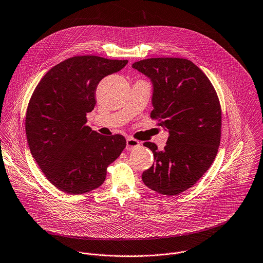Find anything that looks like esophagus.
<instances>
[{"label": "esophagus", "mask_w": 263, "mask_h": 263, "mask_svg": "<svg viewBox=\"0 0 263 263\" xmlns=\"http://www.w3.org/2000/svg\"><path fill=\"white\" fill-rule=\"evenodd\" d=\"M139 145H140L139 141L134 139V138H131V137H129L126 141V149L127 151H132V149H134L135 147H137Z\"/></svg>", "instance_id": "1"}]
</instances>
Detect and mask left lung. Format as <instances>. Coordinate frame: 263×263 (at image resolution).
<instances>
[{"mask_svg":"<svg viewBox=\"0 0 263 263\" xmlns=\"http://www.w3.org/2000/svg\"><path fill=\"white\" fill-rule=\"evenodd\" d=\"M132 67L153 84L152 119L169 132L164 149L144 142L155 158L142 173L151 190L166 196L192 187L212 165L220 144L221 107L207 76L184 58H148Z\"/></svg>","mask_w":263,"mask_h":263,"instance_id":"left-lung-1","label":"left lung"}]
</instances>
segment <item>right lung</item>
Returning <instances> with one entry per match:
<instances>
[{"instance_id":"add662e5","label":"right lung","mask_w":263,"mask_h":263,"mask_svg":"<svg viewBox=\"0 0 263 263\" xmlns=\"http://www.w3.org/2000/svg\"><path fill=\"white\" fill-rule=\"evenodd\" d=\"M128 60L74 56L52 67L28 102L25 132L28 147L47 179L69 195L99 187L106 168L126 146L124 136H104L86 125L96 104L99 82Z\"/></svg>"}]
</instances>
